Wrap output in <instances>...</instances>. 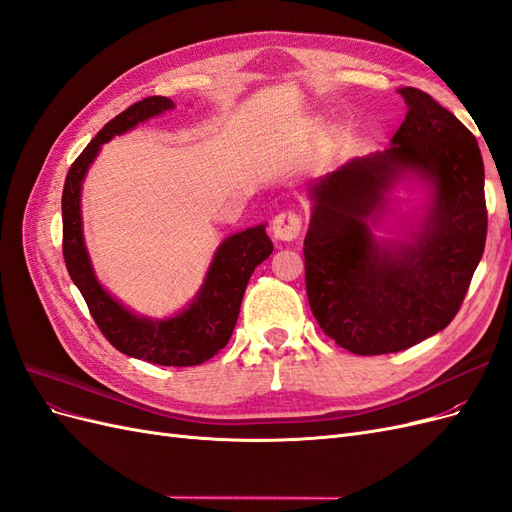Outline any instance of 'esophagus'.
<instances>
[{
	"label": "esophagus",
	"instance_id": "esophagus-1",
	"mask_svg": "<svg viewBox=\"0 0 512 512\" xmlns=\"http://www.w3.org/2000/svg\"><path fill=\"white\" fill-rule=\"evenodd\" d=\"M303 228V220L299 213H280L275 215V220L271 224V230H273V237L280 239V241H294L299 237V232Z\"/></svg>",
	"mask_w": 512,
	"mask_h": 512
}]
</instances>
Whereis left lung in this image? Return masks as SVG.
I'll use <instances>...</instances> for the list:
<instances>
[{
	"instance_id": "obj_1",
	"label": "left lung",
	"mask_w": 512,
	"mask_h": 512,
	"mask_svg": "<svg viewBox=\"0 0 512 512\" xmlns=\"http://www.w3.org/2000/svg\"><path fill=\"white\" fill-rule=\"evenodd\" d=\"M408 113L384 151L309 188L305 288L320 329L354 354L406 350L455 318L485 252V166L472 132L429 94L401 87ZM414 176L428 213L404 242L376 240L388 194Z\"/></svg>"
}]
</instances>
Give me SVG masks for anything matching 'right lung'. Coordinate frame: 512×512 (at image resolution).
I'll return each instance as SVG.
<instances>
[{
	"label": "right lung",
	"instance_id": "obj_1",
	"mask_svg": "<svg viewBox=\"0 0 512 512\" xmlns=\"http://www.w3.org/2000/svg\"><path fill=\"white\" fill-rule=\"evenodd\" d=\"M170 108H175V102L164 96H151L132 104L108 121L74 160L66 177L64 196H61L64 260L98 329L119 352L156 365L190 367L209 361L228 344L239 318L245 286L254 269L273 252V243L265 230L267 224L226 237L215 250L205 282L192 303L183 307L179 314L158 320L130 312L126 305L104 290L91 267L81 218L83 179L102 145Z\"/></svg>",
	"mask_w": 512,
	"mask_h": 512
}]
</instances>
